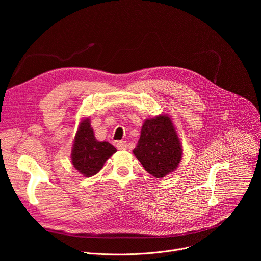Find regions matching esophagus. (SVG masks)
Returning a JSON list of instances; mask_svg holds the SVG:
<instances>
[{
  "instance_id": "1",
  "label": "esophagus",
  "mask_w": 261,
  "mask_h": 261,
  "mask_svg": "<svg viewBox=\"0 0 261 261\" xmlns=\"http://www.w3.org/2000/svg\"><path fill=\"white\" fill-rule=\"evenodd\" d=\"M117 147L119 148V150H126V148H127V142L126 141H119L117 143Z\"/></svg>"
}]
</instances>
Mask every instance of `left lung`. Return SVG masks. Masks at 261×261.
Masks as SVG:
<instances>
[{
  "label": "left lung",
  "instance_id": "obj_1",
  "mask_svg": "<svg viewBox=\"0 0 261 261\" xmlns=\"http://www.w3.org/2000/svg\"><path fill=\"white\" fill-rule=\"evenodd\" d=\"M133 154L157 178L174 171L181 160L182 148L171 119L165 115L146 119Z\"/></svg>",
  "mask_w": 261,
  "mask_h": 261
}]
</instances>
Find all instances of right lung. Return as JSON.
<instances>
[{
	"label": "right lung",
	"instance_id": "1",
	"mask_svg": "<svg viewBox=\"0 0 261 261\" xmlns=\"http://www.w3.org/2000/svg\"><path fill=\"white\" fill-rule=\"evenodd\" d=\"M116 152L117 148L108 141L96 139L89 118L81 122L71 152L72 164L80 173L87 177L95 175Z\"/></svg>",
	"mask_w": 261,
	"mask_h": 261
}]
</instances>
